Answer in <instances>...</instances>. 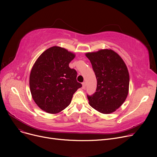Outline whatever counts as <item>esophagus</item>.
Returning <instances> with one entry per match:
<instances>
[{"mask_svg":"<svg viewBox=\"0 0 157 157\" xmlns=\"http://www.w3.org/2000/svg\"><path fill=\"white\" fill-rule=\"evenodd\" d=\"M82 85H83V86H82L83 89H85V88H86V83H85V82H83V83H82Z\"/></svg>","mask_w":157,"mask_h":157,"instance_id":"obj_1","label":"esophagus"}]
</instances>
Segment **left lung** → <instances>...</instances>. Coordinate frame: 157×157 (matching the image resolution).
Returning a JSON list of instances; mask_svg holds the SVG:
<instances>
[{"label": "left lung", "instance_id": "left-lung-1", "mask_svg": "<svg viewBox=\"0 0 157 157\" xmlns=\"http://www.w3.org/2000/svg\"><path fill=\"white\" fill-rule=\"evenodd\" d=\"M97 80L96 92L87 96L89 104L103 114L114 112L123 104L129 90V74L121 56L111 49L88 52Z\"/></svg>", "mask_w": 157, "mask_h": 157}]
</instances>
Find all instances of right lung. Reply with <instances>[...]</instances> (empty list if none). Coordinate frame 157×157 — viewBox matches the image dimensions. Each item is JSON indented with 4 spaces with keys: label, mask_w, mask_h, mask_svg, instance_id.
Instances as JSON below:
<instances>
[{
    "label": "right lung",
    "mask_w": 157,
    "mask_h": 157,
    "mask_svg": "<svg viewBox=\"0 0 157 157\" xmlns=\"http://www.w3.org/2000/svg\"><path fill=\"white\" fill-rule=\"evenodd\" d=\"M76 55L60 46L47 49L31 69L29 85L33 100L43 111L57 114L71 104L73 94L82 85L69 63Z\"/></svg>",
    "instance_id": "1"
}]
</instances>
